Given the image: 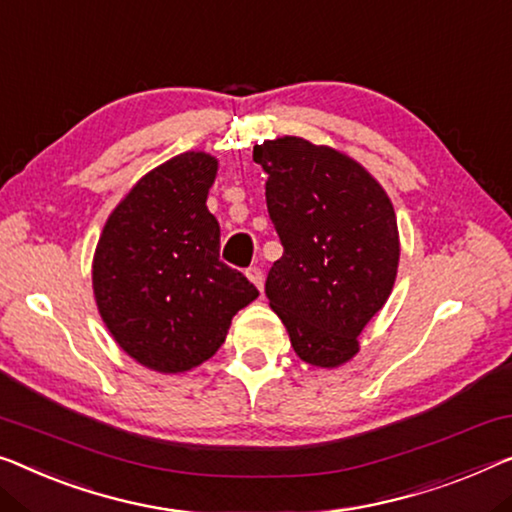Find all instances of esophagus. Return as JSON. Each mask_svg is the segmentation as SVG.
I'll use <instances>...</instances> for the list:
<instances>
[{"mask_svg":"<svg viewBox=\"0 0 512 512\" xmlns=\"http://www.w3.org/2000/svg\"><path fill=\"white\" fill-rule=\"evenodd\" d=\"M246 276L259 289V292H262V289H264V271L259 269V266H250V269L246 271Z\"/></svg>","mask_w":512,"mask_h":512,"instance_id":"34e87169","label":"esophagus"}]
</instances>
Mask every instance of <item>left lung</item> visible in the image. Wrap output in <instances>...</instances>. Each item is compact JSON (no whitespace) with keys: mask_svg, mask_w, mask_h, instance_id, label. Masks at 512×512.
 Masks as SVG:
<instances>
[{"mask_svg":"<svg viewBox=\"0 0 512 512\" xmlns=\"http://www.w3.org/2000/svg\"><path fill=\"white\" fill-rule=\"evenodd\" d=\"M266 209L285 253L266 296L301 361L338 368L391 296L400 239L384 188L345 154L303 137L255 144Z\"/></svg>","mask_w":512,"mask_h":512,"instance_id":"1","label":"left lung"}]
</instances>
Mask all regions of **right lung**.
Masks as SVG:
<instances>
[{
    "instance_id": "right-lung-1",
    "label": "right lung",
    "mask_w": 512,
    "mask_h": 512,
    "mask_svg": "<svg viewBox=\"0 0 512 512\" xmlns=\"http://www.w3.org/2000/svg\"><path fill=\"white\" fill-rule=\"evenodd\" d=\"M218 160L186 151L135 183L103 227L94 294L124 352L165 375L218 352L232 317L259 292L220 262V225L207 209Z\"/></svg>"
}]
</instances>
